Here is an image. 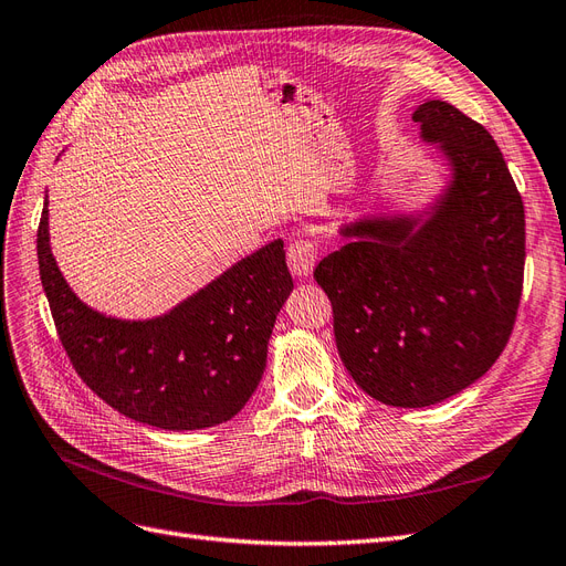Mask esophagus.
I'll return each mask as SVG.
<instances>
[{"label": "esophagus", "mask_w": 566, "mask_h": 566, "mask_svg": "<svg viewBox=\"0 0 566 566\" xmlns=\"http://www.w3.org/2000/svg\"><path fill=\"white\" fill-rule=\"evenodd\" d=\"M316 245L312 241H306V238H297L287 245V266L293 271V276L297 279H310L314 264H316Z\"/></svg>", "instance_id": "1"}]
</instances>
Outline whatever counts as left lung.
Masks as SVG:
<instances>
[{
  "mask_svg": "<svg viewBox=\"0 0 566 566\" xmlns=\"http://www.w3.org/2000/svg\"><path fill=\"white\" fill-rule=\"evenodd\" d=\"M449 181L410 214L339 227L314 279L333 304L342 364L368 397L422 408L495 364L524 279V205L493 136L447 101L413 113Z\"/></svg>",
  "mask_w": 566,
  "mask_h": 566,
  "instance_id": "obj_1",
  "label": "left lung"
}]
</instances>
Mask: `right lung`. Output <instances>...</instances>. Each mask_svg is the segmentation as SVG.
Wrapping results in <instances>:
<instances>
[{
  "instance_id": "1",
  "label": "right lung",
  "mask_w": 566,
  "mask_h": 566,
  "mask_svg": "<svg viewBox=\"0 0 566 566\" xmlns=\"http://www.w3.org/2000/svg\"><path fill=\"white\" fill-rule=\"evenodd\" d=\"M38 260L61 345L80 378L117 413L172 432L227 422L248 403L266 368L273 323L293 293L283 241H273L163 316H106L63 279L49 245V202Z\"/></svg>"
}]
</instances>
